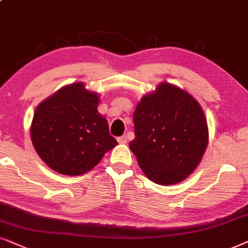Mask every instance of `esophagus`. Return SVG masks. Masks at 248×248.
Masks as SVG:
<instances>
[{
  "instance_id": "34e87169",
  "label": "esophagus",
  "mask_w": 248,
  "mask_h": 248,
  "mask_svg": "<svg viewBox=\"0 0 248 248\" xmlns=\"http://www.w3.org/2000/svg\"><path fill=\"white\" fill-rule=\"evenodd\" d=\"M119 144H126L127 143V136H121L118 138Z\"/></svg>"
}]
</instances>
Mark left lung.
<instances>
[{
	"instance_id": "left-lung-1",
	"label": "left lung",
	"mask_w": 248,
	"mask_h": 248,
	"mask_svg": "<svg viewBox=\"0 0 248 248\" xmlns=\"http://www.w3.org/2000/svg\"><path fill=\"white\" fill-rule=\"evenodd\" d=\"M135 140L129 147L148 179L181 183L199 167L209 128L199 102L185 90L161 82L144 95L134 112Z\"/></svg>"
}]
</instances>
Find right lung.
<instances>
[{
	"label": "right lung",
	"mask_w": 248,
	"mask_h": 248,
	"mask_svg": "<svg viewBox=\"0 0 248 248\" xmlns=\"http://www.w3.org/2000/svg\"><path fill=\"white\" fill-rule=\"evenodd\" d=\"M100 96L84 82L63 86L36 108L31 126L35 151L46 166L65 176H80L98 164L118 141L97 111Z\"/></svg>",
	"instance_id": "1"
}]
</instances>
